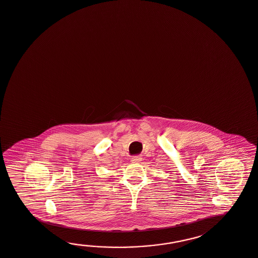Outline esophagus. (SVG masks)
<instances>
[{"instance_id": "obj_1", "label": "esophagus", "mask_w": 258, "mask_h": 258, "mask_svg": "<svg viewBox=\"0 0 258 258\" xmlns=\"http://www.w3.org/2000/svg\"><path fill=\"white\" fill-rule=\"evenodd\" d=\"M131 161H132V162H140V161H141V158H140V157H138V156H135V157H132Z\"/></svg>"}]
</instances>
